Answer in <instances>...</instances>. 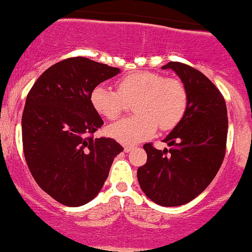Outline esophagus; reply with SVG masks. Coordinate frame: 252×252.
Here are the masks:
<instances>
[{"instance_id":"1","label":"esophagus","mask_w":252,"mask_h":252,"mask_svg":"<svg viewBox=\"0 0 252 252\" xmlns=\"http://www.w3.org/2000/svg\"><path fill=\"white\" fill-rule=\"evenodd\" d=\"M130 150H133L132 146H124V151H126V153H129Z\"/></svg>"}]
</instances>
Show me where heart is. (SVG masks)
Wrapping results in <instances>:
<instances>
[{"instance_id":"b5f03b06","label":"heart","mask_w":252,"mask_h":252,"mask_svg":"<svg viewBox=\"0 0 252 252\" xmlns=\"http://www.w3.org/2000/svg\"><path fill=\"white\" fill-rule=\"evenodd\" d=\"M116 91L103 85L91 92V105L98 115L115 120L132 101L136 115L107 126V134L122 144H136L161 130L175 128L188 108L185 85L175 77H163L153 71H133L116 80Z\"/></svg>"}]
</instances>
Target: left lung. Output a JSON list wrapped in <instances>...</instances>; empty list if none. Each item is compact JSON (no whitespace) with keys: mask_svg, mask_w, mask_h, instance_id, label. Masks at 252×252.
<instances>
[{"mask_svg":"<svg viewBox=\"0 0 252 252\" xmlns=\"http://www.w3.org/2000/svg\"><path fill=\"white\" fill-rule=\"evenodd\" d=\"M185 85L188 108L181 122L158 150L145 144L147 160L137 171L141 189L153 202L165 207L181 206L207 188L225 157L228 112L225 99L212 81L185 63L169 62Z\"/></svg>","mask_w":252,"mask_h":252,"instance_id":"obj_1","label":"left lung"}]
</instances>
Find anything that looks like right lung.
I'll return each instance as SVG.
<instances>
[{
	"label": "right lung",
	"instance_id": "add662e5",
	"mask_svg": "<svg viewBox=\"0 0 252 252\" xmlns=\"http://www.w3.org/2000/svg\"><path fill=\"white\" fill-rule=\"evenodd\" d=\"M119 68L84 57L49 67L31 88L22 116L23 151L37 185L57 202L79 207L91 202L123 151L112 138H93L103 120L91 92Z\"/></svg>",
	"mask_w": 252,
	"mask_h": 252
}]
</instances>
